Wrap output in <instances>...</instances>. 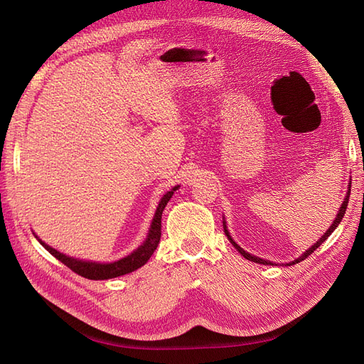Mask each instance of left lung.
<instances>
[{"mask_svg":"<svg viewBox=\"0 0 364 364\" xmlns=\"http://www.w3.org/2000/svg\"><path fill=\"white\" fill-rule=\"evenodd\" d=\"M349 194H350V185H349V190H348V196H346V199L343 200V203H341V206H340V211H338V214H337V217H336V220H334V223L331 225V228H329L328 230H326V232L323 234V237L321 238V240H318L317 241V243L314 245V246H311L310 249H308V250H305V253H304V255L302 257H299V258H297L296 261H293V262H290L289 264V266H291V264H296V262H301V261H304L306 257H310L311 255V253L318 247V246H321L322 243H323V241L329 237V235H331L333 232H334V230H336V228L340 225V222H341V218H343V215H345V211H346V208H348V202H349ZM223 229H225V234H226V237L229 238V241H230V243H232V246L241 253V255H243L246 259H249V261H253V262H258V264H264V266H269V264H272L270 261H266V259H261V258H257V257H253V255H250V253H247L246 250H243V249H241L237 243H235V241L232 240V238H230V235H229V232H228V229H226V223L223 222Z\"/></svg>","mask_w":364,"mask_h":364,"instance_id":"8db88e82","label":"left lung"}]
</instances>
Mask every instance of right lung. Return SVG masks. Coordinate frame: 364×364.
Returning a JSON list of instances; mask_svg holds the SVG:
<instances>
[{
	"instance_id": "right-lung-1",
	"label": "right lung",
	"mask_w": 364,
	"mask_h": 364,
	"mask_svg": "<svg viewBox=\"0 0 364 364\" xmlns=\"http://www.w3.org/2000/svg\"><path fill=\"white\" fill-rule=\"evenodd\" d=\"M179 186H174V188L168 193H165L164 197L159 202V206L155 213V217H153V222L149 230V235L146 238L144 243H142L136 250H134L130 255L121 258L118 261L109 262V264H102V262H91V261H82V259H75L71 257L63 255V253L54 250L53 247L47 246L46 243L41 245L46 247L54 258H58L60 262H63L65 266L68 269H71L74 273L80 274V277L86 278V279H111V278H117L121 277V274H126L134 272L136 269H139L141 266L149 261V258L153 255V252L158 247L159 240H161V218H162V211L164 208L167 206L168 200L171 199L173 193L178 190Z\"/></svg>"
}]
</instances>
